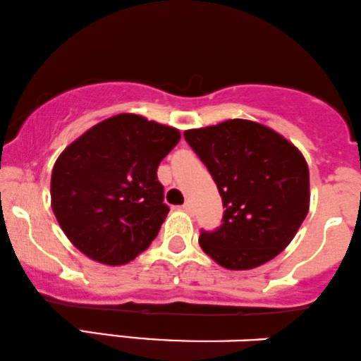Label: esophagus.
<instances>
[{
	"instance_id": "esophagus-1",
	"label": "esophagus",
	"mask_w": 361,
	"mask_h": 361,
	"mask_svg": "<svg viewBox=\"0 0 361 361\" xmlns=\"http://www.w3.org/2000/svg\"><path fill=\"white\" fill-rule=\"evenodd\" d=\"M182 209L188 211V213H192V204H190L189 201H185V202H184V206H182Z\"/></svg>"
}]
</instances>
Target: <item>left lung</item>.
Returning a JSON list of instances; mask_svg holds the SVG:
<instances>
[{
    "label": "left lung",
    "mask_w": 361,
    "mask_h": 361,
    "mask_svg": "<svg viewBox=\"0 0 361 361\" xmlns=\"http://www.w3.org/2000/svg\"><path fill=\"white\" fill-rule=\"evenodd\" d=\"M223 199V224L201 231L216 264L250 270L290 243L309 211V169L289 140L260 123L228 120L184 131Z\"/></svg>",
    "instance_id": "left-lung-1"
}]
</instances>
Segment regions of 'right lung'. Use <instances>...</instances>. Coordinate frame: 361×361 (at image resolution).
I'll list each match as a JSON object with an SVG mask.
<instances>
[{"instance_id": "obj_1", "label": "right lung", "mask_w": 361, "mask_h": 361, "mask_svg": "<svg viewBox=\"0 0 361 361\" xmlns=\"http://www.w3.org/2000/svg\"><path fill=\"white\" fill-rule=\"evenodd\" d=\"M179 130L133 113L97 123L59 155L52 209L75 248L104 265L145 252L169 214L157 169Z\"/></svg>"}]
</instances>
